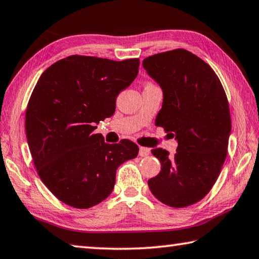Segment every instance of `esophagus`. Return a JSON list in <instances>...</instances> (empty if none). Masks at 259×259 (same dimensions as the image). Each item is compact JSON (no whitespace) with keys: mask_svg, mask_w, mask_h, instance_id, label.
I'll return each instance as SVG.
<instances>
[{"mask_svg":"<svg viewBox=\"0 0 259 259\" xmlns=\"http://www.w3.org/2000/svg\"><path fill=\"white\" fill-rule=\"evenodd\" d=\"M149 153H150V149L146 148V147H140V151H139V155L141 157H146L148 156Z\"/></svg>","mask_w":259,"mask_h":259,"instance_id":"34e87169","label":"esophagus"}]
</instances>
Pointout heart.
I'll return each mask as SVG.
<instances>
[{
    "mask_svg": "<svg viewBox=\"0 0 259 259\" xmlns=\"http://www.w3.org/2000/svg\"><path fill=\"white\" fill-rule=\"evenodd\" d=\"M147 85H152V84H150V83H149V84H147Z\"/></svg>",
    "mask_w": 259,
    "mask_h": 259,
    "instance_id": "obj_1",
    "label": "heart"
}]
</instances>
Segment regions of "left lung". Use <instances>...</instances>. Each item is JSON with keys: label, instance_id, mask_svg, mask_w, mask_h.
I'll return each instance as SVG.
<instances>
[{"label": "left lung", "instance_id": "1", "mask_svg": "<svg viewBox=\"0 0 259 259\" xmlns=\"http://www.w3.org/2000/svg\"><path fill=\"white\" fill-rule=\"evenodd\" d=\"M143 67L164 92L156 125L179 143L173 156L165 149H153L161 170L148 185L167 206H191L214 187L228 155V97L212 68L188 50L153 54L144 59Z\"/></svg>", "mask_w": 259, "mask_h": 259}]
</instances>
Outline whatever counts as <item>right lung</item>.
Masks as SVG:
<instances>
[{
	"mask_svg": "<svg viewBox=\"0 0 259 259\" xmlns=\"http://www.w3.org/2000/svg\"><path fill=\"white\" fill-rule=\"evenodd\" d=\"M138 58L122 61L69 56L39 77L26 109V135L36 171L59 200L78 209L112 192L116 170L138 156L131 140L104 143L94 130L111 117L116 99L139 72Z\"/></svg>",
	"mask_w": 259,
	"mask_h": 259,
	"instance_id": "obj_1",
	"label": "right lung"
}]
</instances>
